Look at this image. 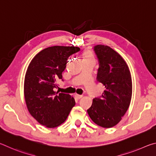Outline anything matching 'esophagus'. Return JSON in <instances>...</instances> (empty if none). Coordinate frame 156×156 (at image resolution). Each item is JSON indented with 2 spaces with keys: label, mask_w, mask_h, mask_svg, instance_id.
I'll return each instance as SVG.
<instances>
[{
  "label": "esophagus",
  "mask_w": 156,
  "mask_h": 156,
  "mask_svg": "<svg viewBox=\"0 0 156 156\" xmlns=\"http://www.w3.org/2000/svg\"><path fill=\"white\" fill-rule=\"evenodd\" d=\"M83 95H79V94H75V97L77 99H80L82 97H83Z\"/></svg>",
  "instance_id": "1"
}]
</instances>
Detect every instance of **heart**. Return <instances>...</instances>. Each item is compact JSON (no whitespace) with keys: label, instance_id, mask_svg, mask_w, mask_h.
<instances>
[{"label":"heart","instance_id":"b5f03b06","mask_svg":"<svg viewBox=\"0 0 156 156\" xmlns=\"http://www.w3.org/2000/svg\"><path fill=\"white\" fill-rule=\"evenodd\" d=\"M93 58L92 54L89 51H87L84 53V58Z\"/></svg>","mask_w":156,"mask_h":156}]
</instances>
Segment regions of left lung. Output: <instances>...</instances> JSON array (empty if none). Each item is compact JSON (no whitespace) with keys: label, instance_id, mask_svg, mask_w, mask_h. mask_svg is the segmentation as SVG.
Returning a JSON list of instances; mask_svg holds the SVG:
<instances>
[{"label":"left lung","instance_id":"left-lung-1","mask_svg":"<svg viewBox=\"0 0 156 156\" xmlns=\"http://www.w3.org/2000/svg\"><path fill=\"white\" fill-rule=\"evenodd\" d=\"M99 62L97 80L105 87L101 97L95 98L87 113L98 126L113 127L122 120L130 105L132 80L122 56L107 45L94 47Z\"/></svg>","mask_w":156,"mask_h":156}]
</instances>
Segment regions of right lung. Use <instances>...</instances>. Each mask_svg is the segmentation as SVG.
Instances as JSON below:
<instances>
[{
    "mask_svg": "<svg viewBox=\"0 0 156 156\" xmlns=\"http://www.w3.org/2000/svg\"><path fill=\"white\" fill-rule=\"evenodd\" d=\"M80 50L78 47H47L37 54L28 66L24 83L26 105L30 114L47 128L64 122L76 104L69 94H58L54 88L56 80L62 79L68 58Z\"/></svg>",
    "mask_w": 156,
    "mask_h": 156,
    "instance_id": "add662e5",
    "label": "right lung"
}]
</instances>
